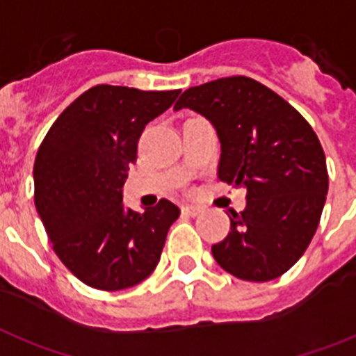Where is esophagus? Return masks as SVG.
<instances>
[{"mask_svg":"<svg viewBox=\"0 0 356 356\" xmlns=\"http://www.w3.org/2000/svg\"><path fill=\"white\" fill-rule=\"evenodd\" d=\"M199 211H201V208H199V206H193V204H186V206H183V213L192 215V217H195V215L199 213Z\"/></svg>","mask_w":356,"mask_h":356,"instance_id":"obj_1","label":"esophagus"}]
</instances>
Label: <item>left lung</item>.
<instances>
[{
    "mask_svg": "<svg viewBox=\"0 0 356 356\" xmlns=\"http://www.w3.org/2000/svg\"><path fill=\"white\" fill-rule=\"evenodd\" d=\"M210 119L220 141L219 179L246 190L229 234L211 246L222 270L250 282L273 280L304 255L327 195V168L309 122L268 86L220 77L183 92L173 106Z\"/></svg>",
    "mask_w": 356,
    "mask_h": 356,
    "instance_id": "obj_1",
    "label": "left lung"
}]
</instances>
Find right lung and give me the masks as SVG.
<instances>
[{
  "label": "right lung",
  "instance_id": "obj_1",
  "mask_svg": "<svg viewBox=\"0 0 356 356\" xmlns=\"http://www.w3.org/2000/svg\"><path fill=\"white\" fill-rule=\"evenodd\" d=\"M181 90L97 85L63 110L34 163V202L59 261L86 286L119 291L155 270L179 210L161 199L145 213L122 206L137 143Z\"/></svg>",
  "mask_w": 356,
  "mask_h": 356
}]
</instances>
